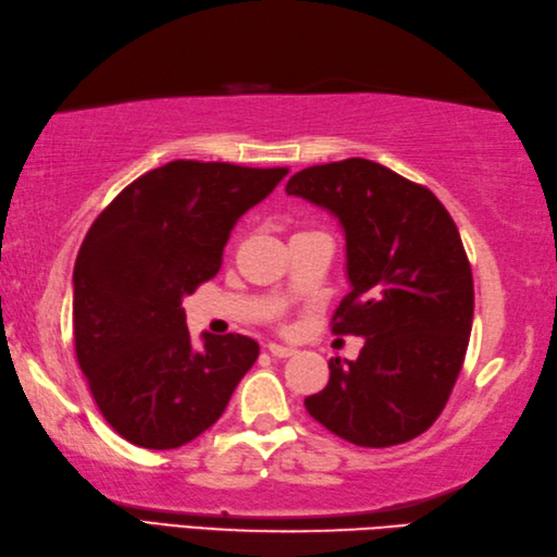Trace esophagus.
Here are the masks:
<instances>
[{"instance_id": "1", "label": "esophagus", "mask_w": 557, "mask_h": 557, "mask_svg": "<svg viewBox=\"0 0 557 557\" xmlns=\"http://www.w3.org/2000/svg\"><path fill=\"white\" fill-rule=\"evenodd\" d=\"M267 348L274 357H293L295 352H298L295 348H290V345H281V343H269Z\"/></svg>"}]
</instances>
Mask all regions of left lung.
<instances>
[{
	"instance_id": "8db88e82",
	"label": "left lung",
	"mask_w": 557,
	"mask_h": 557,
	"mask_svg": "<svg viewBox=\"0 0 557 557\" xmlns=\"http://www.w3.org/2000/svg\"><path fill=\"white\" fill-rule=\"evenodd\" d=\"M286 193L338 216L352 288L331 331L364 338L355 362H329L307 412L362 448L417 438L446 407L472 331V267L453 216L424 185L360 157L302 169Z\"/></svg>"
}]
</instances>
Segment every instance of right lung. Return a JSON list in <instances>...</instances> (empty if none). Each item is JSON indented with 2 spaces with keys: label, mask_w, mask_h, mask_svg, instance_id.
<instances>
[{
  "label": "right lung",
  "mask_w": 557,
  "mask_h": 557,
  "mask_svg": "<svg viewBox=\"0 0 557 557\" xmlns=\"http://www.w3.org/2000/svg\"><path fill=\"white\" fill-rule=\"evenodd\" d=\"M288 169L176 159L126 185L95 219L73 267V343L92 398L133 446L171 450L224 414L259 355L228 333L195 350L185 295L214 278L247 209Z\"/></svg>",
  "instance_id": "add662e5"
}]
</instances>
